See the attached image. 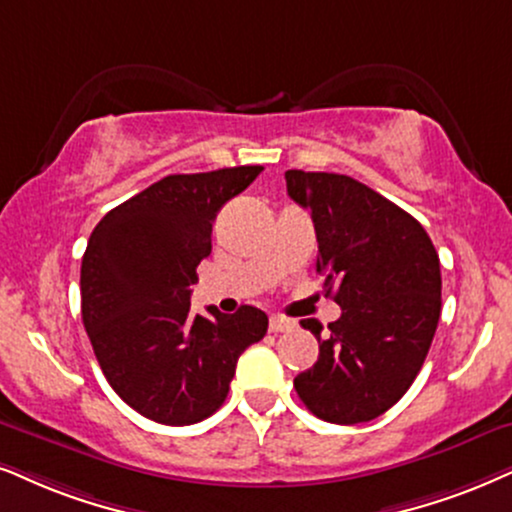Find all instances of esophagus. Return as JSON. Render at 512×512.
Segmentation results:
<instances>
[{"label":"esophagus","mask_w":512,"mask_h":512,"mask_svg":"<svg viewBox=\"0 0 512 512\" xmlns=\"http://www.w3.org/2000/svg\"><path fill=\"white\" fill-rule=\"evenodd\" d=\"M293 326H295L293 321L281 319V316H271V319H269V331H271V333H286V331H290V328H293Z\"/></svg>","instance_id":"esophagus-1"}]
</instances>
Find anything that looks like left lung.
<instances>
[{
    "label": "left lung",
    "mask_w": 512,
    "mask_h": 512,
    "mask_svg": "<svg viewBox=\"0 0 512 512\" xmlns=\"http://www.w3.org/2000/svg\"><path fill=\"white\" fill-rule=\"evenodd\" d=\"M288 196L312 212L323 288L340 304L319 359L295 378L321 420L368 423L404 397L428 357L442 312L439 255L425 229L392 200L347 174L286 172Z\"/></svg>",
    "instance_id": "left-lung-1"
}]
</instances>
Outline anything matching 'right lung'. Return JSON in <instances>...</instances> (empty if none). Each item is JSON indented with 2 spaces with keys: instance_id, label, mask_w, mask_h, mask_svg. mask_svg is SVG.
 Returning <instances> with one entry per match:
<instances>
[{
  "instance_id": "1",
  "label": "right lung",
  "mask_w": 512,
  "mask_h": 512,
  "mask_svg": "<svg viewBox=\"0 0 512 512\" xmlns=\"http://www.w3.org/2000/svg\"><path fill=\"white\" fill-rule=\"evenodd\" d=\"M262 165L170 174L96 224L82 257V321L125 404L163 425H191L224 404L236 361L267 333L262 309L191 314L212 222Z\"/></svg>"
}]
</instances>
